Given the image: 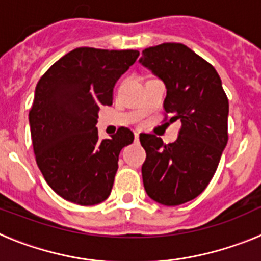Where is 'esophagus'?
Masks as SVG:
<instances>
[{"label": "esophagus", "instance_id": "esophagus-1", "mask_svg": "<svg viewBox=\"0 0 261 261\" xmlns=\"http://www.w3.org/2000/svg\"><path fill=\"white\" fill-rule=\"evenodd\" d=\"M138 137H140V133L135 132V138H136V140H138Z\"/></svg>", "mask_w": 261, "mask_h": 261}]
</instances>
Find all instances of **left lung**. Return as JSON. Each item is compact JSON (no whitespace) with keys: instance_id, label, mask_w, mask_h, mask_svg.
I'll list each match as a JSON object with an SVG mask.
<instances>
[{"instance_id":"obj_1","label":"left lung","mask_w":261,"mask_h":261,"mask_svg":"<svg viewBox=\"0 0 261 261\" xmlns=\"http://www.w3.org/2000/svg\"><path fill=\"white\" fill-rule=\"evenodd\" d=\"M140 62L167 89L163 102L170 121L180 120L177 140L163 144L141 133L146 151L142 180L150 199L167 206L184 204L208 187L227 144L229 100L216 69L180 43L142 50Z\"/></svg>"}]
</instances>
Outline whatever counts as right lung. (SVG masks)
Segmentation results:
<instances>
[{
  "instance_id": "add662e5",
  "label": "right lung",
  "mask_w": 261,
  "mask_h": 261,
  "mask_svg": "<svg viewBox=\"0 0 261 261\" xmlns=\"http://www.w3.org/2000/svg\"><path fill=\"white\" fill-rule=\"evenodd\" d=\"M138 56L133 49L75 48L39 80L29 114L32 146L45 181L62 199L89 206L110 196L120 151L135 135L121 126L100 141L95 124Z\"/></svg>"
}]
</instances>
